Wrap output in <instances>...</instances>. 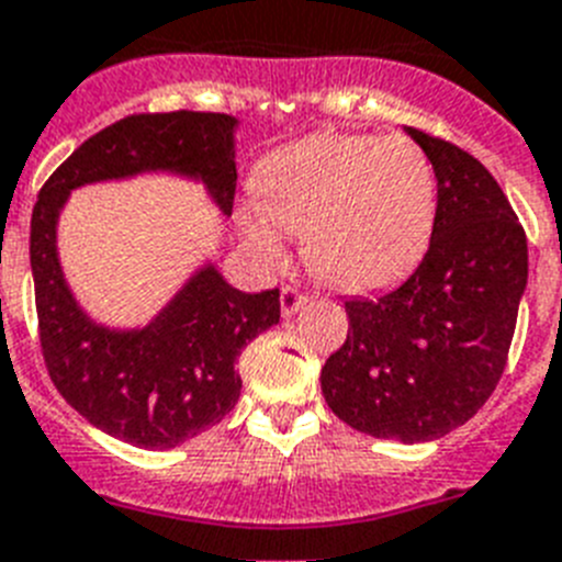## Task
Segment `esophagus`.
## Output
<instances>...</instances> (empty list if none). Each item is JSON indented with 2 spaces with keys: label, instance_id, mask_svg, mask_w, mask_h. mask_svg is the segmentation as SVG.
Instances as JSON below:
<instances>
[{
  "label": "esophagus",
  "instance_id": "esophagus-1",
  "mask_svg": "<svg viewBox=\"0 0 562 562\" xmlns=\"http://www.w3.org/2000/svg\"><path fill=\"white\" fill-rule=\"evenodd\" d=\"M305 302H308V296L302 294L300 288H294V285H282V288H280V308H282V316L296 314V311H300L302 305H305Z\"/></svg>",
  "mask_w": 562,
  "mask_h": 562
}]
</instances>
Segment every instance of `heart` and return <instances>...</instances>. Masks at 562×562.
Returning <instances> with one entry per match:
<instances>
[{
    "label": "heart",
    "instance_id": "obj_1",
    "mask_svg": "<svg viewBox=\"0 0 562 562\" xmlns=\"http://www.w3.org/2000/svg\"><path fill=\"white\" fill-rule=\"evenodd\" d=\"M257 194L240 214L254 251L280 266L285 232L302 234L308 268L339 291L398 280L427 248L438 206L432 160L407 135H311L262 164Z\"/></svg>",
    "mask_w": 562,
    "mask_h": 562
}]
</instances>
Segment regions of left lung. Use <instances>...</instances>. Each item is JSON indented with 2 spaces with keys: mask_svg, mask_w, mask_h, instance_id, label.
Wrapping results in <instances>:
<instances>
[{
  "mask_svg": "<svg viewBox=\"0 0 562 562\" xmlns=\"http://www.w3.org/2000/svg\"><path fill=\"white\" fill-rule=\"evenodd\" d=\"M407 133L438 180L429 248L398 288L345 302L348 339L322 368V393L359 432L418 443L470 422L501 382L529 251L481 160L416 126Z\"/></svg>",
  "mask_w": 562,
  "mask_h": 562,
  "instance_id": "obj_1",
  "label": "left lung"
}]
</instances>
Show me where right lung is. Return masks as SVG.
Here are the masks:
<instances>
[{
    "instance_id": "right-lung-1",
    "label": "right lung",
    "mask_w": 562,
    "mask_h": 562,
    "mask_svg": "<svg viewBox=\"0 0 562 562\" xmlns=\"http://www.w3.org/2000/svg\"><path fill=\"white\" fill-rule=\"evenodd\" d=\"M234 126L223 112H138L87 138L38 192L31 268L47 373L72 409L106 436L169 450L214 427L240 398L234 362L280 322V288L246 294L200 268L140 330L95 325L72 300L56 254V221L72 189L138 172L189 175L232 214Z\"/></svg>"
}]
</instances>
